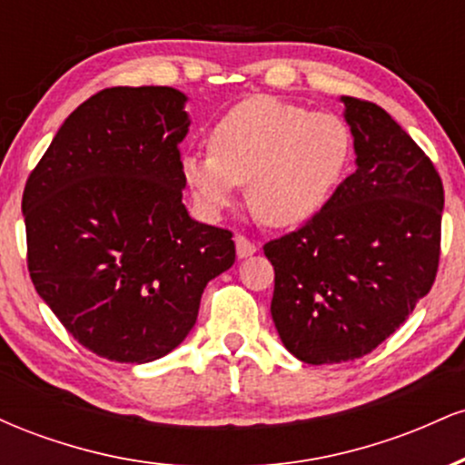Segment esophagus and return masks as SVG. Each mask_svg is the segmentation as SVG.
Listing matches in <instances>:
<instances>
[{
    "label": "esophagus",
    "instance_id": "obj_1",
    "mask_svg": "<svg viewBox=\"0 0 465 465\" xmlns=\"http://www.w3.org/2000/svg\"><path fill=\"white\" fill-rule=\"evenodd\" d=\"M236 253H238V258H249V255H253L255 253V244L251 242V240L247 238V236H242V233H238L236 238Z\"/></svg>",
    "mask_w": 465,
    "mask_h": 465
}]
</instances>
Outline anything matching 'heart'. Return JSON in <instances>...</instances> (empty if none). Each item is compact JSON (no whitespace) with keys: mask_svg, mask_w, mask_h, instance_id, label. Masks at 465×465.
I'll return each instance as SVG.
<instances>
[{"mask_svg":"<svg viewBox=\"0 0 465 465\" xmlns=\"http://www.w3.org/2000/svg\"><path fill=\"white\" fill-rule=\"evenodd\" d=\"M354 133L341 115L255 95L210 131V153L181 159L203 214L216 218L247 183L251 212L271 227H297L328 205L348 177Z\"/></svg>","mask_w":465,"mask_h":465,"instance_id":"1","label":"heart"}]
</instances>
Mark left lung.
Returning <instances> with one entry per match:
<instances>
[{"label":"left lung","instance_id":"1","mask_svg":"<svg viewBox=\"0 0 465 465\" xmlns=\"http://www.w3.org/2000/svg\"><path fill=\"white\" fill-rule=\"evenodd\" d=\"M341 100L356 173L317 216L264 244L275 328L308 365L376 350L429 295L440 266L444 185L433 162L385 109Z\"/></svg>","mask_w":465,"mask_h":465}]
</instances>
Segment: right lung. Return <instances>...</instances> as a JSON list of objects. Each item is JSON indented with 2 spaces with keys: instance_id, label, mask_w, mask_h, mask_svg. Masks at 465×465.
I'll return each instance as SVG.
<instances>
[{
  "instance_id": "1",
  "label": "right lung",
  "mask_w": 465,
  "mask_h": 465,
  "mask_svg": "<svg viewBox=\"0 0 465 465\" xmlns=\"http://www.w3.org/2000/svg\"><path fill=\"white\" fill-rule=\"evenodd\" d=\"M185 100L173 87L103 89L63 122L25 181L32 284L106 361L173 351L207 282L236 260L232 232L196 223L181 203Z\"/></svg>"
}]
</instances>
